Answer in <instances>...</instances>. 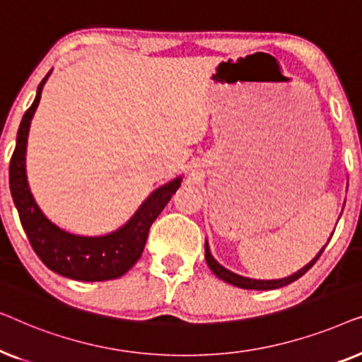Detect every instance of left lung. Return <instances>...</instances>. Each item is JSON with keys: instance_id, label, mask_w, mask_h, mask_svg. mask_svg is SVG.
Instances as JSON below:
<instances>
[{"instance_id": "1", "label": "left lung", "mask_w": 362, "mask_h": 362, "mask_svg": "<svg viewBox=\"0 0 362 362\" xmlns=\"http://www.w3.org/2000/svg\"><path fill=\"white\" fill-rule=\"evenodd\" d=\"M331 237H333V234H331ZM331 237L328 239V242L331 240ZM328 242H326V245H328ZM326 245H323V249H321L318 254H316L315 259L311 260V262H308V264H306L303 269H300L298 272H295L293 275L285 276V279H279V280H255V279H247V276L237 275V274H234V272L227 270L226 267H222L219 262H217L214 257H212L207 240H206V244H204V250H206V262H207V265H209V269L212 270V274H214L216 276H219L221 280H224V281H227V284H230V285H234V286H239V288H245V290H275V288H281V286L291 284V281L298 280L300 276H303L306 272H308L311 267L315 265V262L320 259V255L323 254V250H325Z\"/></svg>"}]
</instances>
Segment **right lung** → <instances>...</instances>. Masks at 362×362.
<instances>
[{"label":"right lung","instance_id":"1","mask_svg":"<svg viewBox=\"0 0 362 362\" xmlns=\"http://www.w3.org/2000/svg\"><path fill=\"white\" fill-rule=\"evenodd\" d=\"M49 76L51 72H47L39 83L36 98L24 113L18 130L16 148L9 161V189L14 206L31 247L47 269L78 281L118 279L125 275L141 257L150 227L181 186V176L153 191L130 221L110 234L98 237L76 235L52 224L34 201L26 176L29 127Z\"/></svg>","mask_w":362,"mask_h":362}]
</instances>
